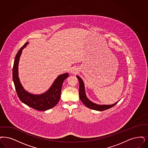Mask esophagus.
<instances>
[{"mask_svg":"<svg viewBox=\"0 0 148 148\" xmlns=\"http://www.w3.org/2000/svg\"><path fill=\"white\" fill-rule=\"evenodd\" d=\"M77 71H78V70L76 68H75V67L72 68L71 70H70L71 73H72V74H76V73H77Z\"/></svg>","mask_w":148,"mask_h":148,"instance_id":"obj_1","label":"esophagus"}]
</instances>
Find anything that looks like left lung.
<instances>
[{"label": "left lung", "instance_id": "1", "mask_svg": "<svg viewBox=\"0 0 148 148\" xmlns=\"http://www.w3.org/2000/svg\"><path fill=\"white\" fill-rule=\"evenodd\" d=\"M77 78L78 79V81L79 83V97L82 103L84 104L87 108L91 109L97 110V111H104L105 110L109 109L110 108L113 107L115 105L117 104L119 101L115 104L112 105H98V104H95L91 101L90 100H89L87 95L86 94L85 91V88L84 82L82 79L78 76H77Z\"/></svg>", "mask_w": 148, "mask_h": 148}]
</instances>
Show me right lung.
<instances>
[{
    "instance_id": "add662e5",
    "label": "right lung",
    "mask_w": 148,
    "mask_h": 148,
    "mask_svg": "<svg viewBox=\"0 0 148 148\" xmlns=\"http://www.w3.org/2000/svg\"><path fill=\"white\" fill-rule=\"evenodd\" d=\"M28 42H26L20 48L17 53L14 60L12 69V78L17 94L20 100L24 104L34 109L39 111H45L54 108L58 103L61 96V91L62 83L69 76V73H66L59 75L53 82L49 89L44 93L39 95H34L28 93L20 83L18 73V66L20 57L23 49Z\"/></svg>"
}]
</instances>
